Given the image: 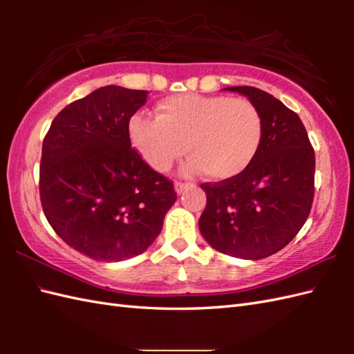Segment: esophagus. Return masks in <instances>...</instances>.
Wrapping results in <instances>:
<instances>
[{
    "label": "esophagus",
    "instance_id": "1",
    "mask_svg": "<svg viewBox=\"0 0 354 354\" xmlns=\"http://www.w3.org/2000/svg\"><path fill=\"white\" fill-rule=\"evenodd\" d=\"M189 185L190 184H187V183H175V190L178 194H181L184 190L189 189Z\"/></svg>",
    "mask_w": 354,
    "mask_h": 354
}]
</instances>
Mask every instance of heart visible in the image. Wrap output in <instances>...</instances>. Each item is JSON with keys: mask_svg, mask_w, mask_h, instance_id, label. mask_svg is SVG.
Instances as JSON below:
<instances>
[{"mask_svg": "<svg viewBox=\"0 0 354 354\" xmlns=\"http://www.w3.org/2000/svg\"><path fill=\"white\" fill-rule=\"evenodd\" d=\"M156 109V117L138 114L129 122L132 146L156 171H167L185 149L184 173L225 181L250 167L260 149L261 115L246 99L179 94Z\"/></svg>", "mask_w": 354, "mask_h": 354, "instance_id": "1", "label": "heart"}]
</instances>
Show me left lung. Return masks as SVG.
I'll return each instance as SVG.
<instances>
[{
  "mask_svg": "<svg viewBox=\"0 0 354 354\" xmlns=\"http://www.w3.org/2000/svg\"><path fill=\"white\" fill-rule=\"evenodd\" d=\"M259 109L261 145L240 175L202 184L207 205L199 230L222 254L245 260L269 257L298 234L315 193V150L301 120L269 93L254 86L223 88Z\"/></svg>",
  "mask_w": 354,
  "mask_h": 354,
  "instance_id": "left-lung-1",
  "label": "left lung"
}]
</instances>
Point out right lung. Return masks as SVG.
Instances as JSON below:
<instances>
[{
  "instance_id": "1",
  "label": "right lung",
  "mask_w": 354,
  "mask_h": 354,
  "mask_svg": "<svg viewBox=\"0 0 354 354\" xmlns=\"http://www.w3.org/2000/svg\"><path fill=\"white\" fill-rule=\"evenodd\" d=\"M147 91L108 85L70 103L42 142L44 214L64 242L93 260L145 252L175 204L170 179L131 147L129 120Z\"/></svg>"
}]
</instances>
